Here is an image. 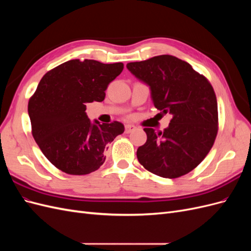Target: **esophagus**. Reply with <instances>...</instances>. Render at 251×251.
Returning <instances> with one entry per match:
<instances>
[{
	"mask_svg": "<svg viewBox=\"0 0 251 251\" xmlns=\"http://www.w3.org/2000/svg\"><path fill=\"white\" fill-rule=\"evenodd\" d=\"M125 130H126V133L128 134V133H131V132L135 131V130H136V126H133V125H126Z\"/></svg>",
	"mask_w": 251,
	"mask_h": 251,
	"instance_id": "34e87169",
	"label": "esophagus"
}]
</instances>
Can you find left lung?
Listing matches in <instances>:
<instances>
[{
  "label": "left lung",
  "mask_w": 251,
  "mask_h": 251,
  "mask_svg": "<svg viewBox=\"0 0 251 251\" xmlns=\"http://www.w3.org/2000/svg\"><path fill=\"white\" fill-rule=\"evenodd\" d=\"M126 68L150 86L155 108L172 115L163 132L143 128L148 139L137 150L139 163L163 178L184 176L215 143L219 118L214 88L204 75L173 55L128 63Z\"/></svg>",
  "instance_id": "left-lung-1"
}]
</instances>
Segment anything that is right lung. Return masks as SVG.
I'll list each match as a JSON object with an SVG mask.
<instances>
[{"mask_svg":"<svg viewBox=\"0 0 251 251\" xmlns=\"http://www.w3.org/2000/svg\"><path fill=\"white\" fill-rule=\"evenodd\" d=\"M123 70V63L71 59L42 77L29 100L28 113L35 142L56 169L80 176L103 164L107 146L125 126L119 121L95 120L92 125L86 104L102 101L109 83Z\"/></svg>","mask_w":251,"mask_h":251,"instance_id":"obj_1","label":"right lung"}]
</instances>
